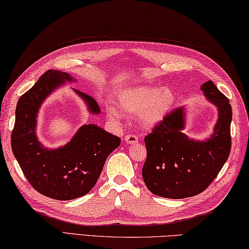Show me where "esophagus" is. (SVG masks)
<instances>
[{"label": "esophagus", "mask_w": 249, "mask_h": 249, "mask_svg": "<svg viewBox=\"0 0 249 249\" xmlns=\"http://www.w3.org/2000/svg\"><path fill=\"white\" fill-rule=\"evenodd\" d=\"M138 136L134 134H127L125 136V142L126 143H137L138 142Z\"/></svg>", "instance_id": "obj_1"}]
</instances>
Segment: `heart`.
I'll use <instances>...</instances> for the list:
<instances>
[{
	"mask_svg": "<svg viewBox=\"0 0 249 249\" xmlns=\"http://www.w3.org/2000/svg\"><path fill=\"white\" fill-rule=\"evenodd\" d=\"M175 99V93L168 88L138 86L122 93L119 103L126 114L138 115L143 127H152L173 109ZM110 114L114 119L121 117V113L115 109H110Z\"/></svg>",
	"mask_w": 249,
	"mask_h": 249,
	"instance_id": "1",
	"label": "heart"
}]
</instances>
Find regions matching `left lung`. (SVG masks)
Listing matches in <instances>:
<instances>
[{
	"mask_svg": "<svg viewBox=\"0 0 249 249\" xmlns=\"http://www.w3.org/2000/svg\"><path fill=\"white\" fill-rule=\"evenodd\" d=\"M205 96L218 107L214 134L207 142H194L180 130L183 109H175L144 136L147 158L142 178L149 191L172 199L193 197L213 182L231 151L232 107L211 80L202 85Z\"/></svg>",
	"mask_w": 249,
	"mask_h": 249,
	"instance_id": "8db88e82",
	"label": "left lung"
}]
</instances>
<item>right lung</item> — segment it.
<instances>
[{
	"label": "right lung",
	"mask_w": 249,
	"mask_h": 249,
	"mask_svg": "<svg viewBox=\"0 0 249 249\" xmlns=\"http://www.w3.org/2000/svg\"><path fill=\"white\" fill-rule=\"evenodd\" d=\"M71 80L67 73L47 71L33 88L17 102L12 130L13 153L29 184L42 195L57 200L75 199L88 194L96 185L110 153L120 146L121 138L97 125L80 127L64 147L43 148L36 137V117L42 101L56 86ZM91 113H100L97 101L76 90Z\"/></svg>",
	"instance_id": "obj_1"
}]
</instances>
